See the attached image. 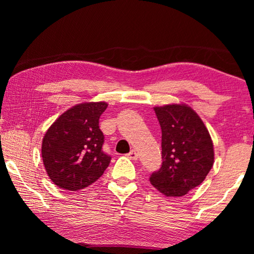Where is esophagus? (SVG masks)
I'll return each instance as SVG.
<instances>
[{
    "label": "esophagus",
    "instance_id": "1",
    "mask_svg": "<svg viewBox=\"0 0 254 254\" xmlns=\"http://www.w3.org/2000/svg\"><path fill=\"white\" fill-rule=\"evenodd\" d=\"M127 156H128V157H129L130 159H133V161H136V159L138 158V154H137L136 151L134 150V149H133V150H130V152H129V154H128Z\"/></svg>",
    "mask_w": 254,
    "mask_h": 254
}]
</instances>
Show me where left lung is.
I'll return each instance as SVG.
<instances>
[{"mask_svg": "<svg viewBox=\"0 0 254 254\" xmlns=\"http://www.w3.org/2000/svg\"><path fill=\"white\" fill-rule=\"evenodd\" d=\"M162 129V166L151 185L165 196H183L206 179L214 164V145L207 127L185 104L156 106Z\"/></svg>", "mask_w": 254, "mask_h": 254, "instance_id": "obj_1", "label": "left lung"}]
</instances>
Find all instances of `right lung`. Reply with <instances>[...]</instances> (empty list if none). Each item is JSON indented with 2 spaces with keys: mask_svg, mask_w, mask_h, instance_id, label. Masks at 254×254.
I'll return each instance as SVG.
<instances>
[{
  "mask_svg": "<svg viewBox=\"0 0 254 254\" xmlns=\"http://www.w3.org/2000/svg\"><path fill=\"white\" fill-rule=\"evenodd\" d=\"M107 103H82L62 113L43 138L41 156L46 172L60 189H85L103 176L111 162L104 152L99 118Z\"/></svg>",
  "mask_w": 254,
  "mask_h": 254,
  "instance_id": "obj_1",
  "label": "right lung"
}]
</instances>
